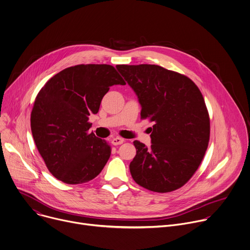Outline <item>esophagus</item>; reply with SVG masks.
<instances>
[{
	"label": "esophagus",
	"instance_id": "34e87169",
	"mask_svg": "<svg viewBox=\"0 0 250 250\" xmlns=\"http://www.w3.org/2000/svg\"><path fill=\"white\" fill-rule=\"evenodd\" d=\"M124 141H125V139L122 137H115L112 139V144L117 146V145H121L122 143H124Z\"/></svg>",
	"mask_w": 250,
	"mask_h": 250
}]
</instances>
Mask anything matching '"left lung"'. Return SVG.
<instances>
[{
    "label": "left lung",
    "instance_id": "1",
    "mask_svg": "<svg viewBox=\"0 0 250 250\" xmlns=\"http://www.w3.org/2000/svg\"><path fill=\"white\" fill-rule=\"evenodd\" d=\"M138 96L141 119L153 123L152 144L134 140L132 179L154 192L185 186L200 166L210 139L209 113L199 88L185 74L156 64H118Z\"/></svg>",
    "mask_w": 250,
    "mask_h": 250
}]
</instances>
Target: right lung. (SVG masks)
Wrapping results in <instances>:
<instances>
[{
	"label": "right lung",
	"mask_w": 250,
	"mask_h": 250,
	"mask_svg": "<svg viewBox=\"0 0 250 250\" xmlns=\"http://www.w3.org/2000/svg\"><path fill=\"white\" fill-rule=\"evenodd\" d=\"M125 81L110 64H77L51 77L38 92L30 125L49 172L67 185L96 178L111 156L106 140L88 130L104 95Z\"/></svg>",
	"instance_id": "right-lung-1"
}]
</instances>
